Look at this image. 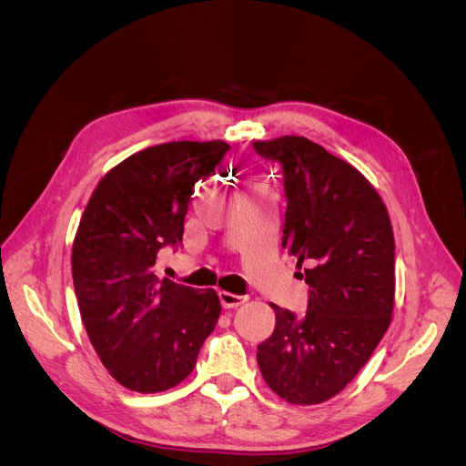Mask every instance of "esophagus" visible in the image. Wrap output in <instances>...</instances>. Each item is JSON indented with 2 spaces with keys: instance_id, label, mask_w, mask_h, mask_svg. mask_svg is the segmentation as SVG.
<instances>
[{
  "instance_id": "34e87169",
  "label": "esophagus",
  "mask_w": 466,
  "mask_h": 466,
  "mask_svg": "<svg viewBox=\"0 0 466 466\" xmlns=\"http://www.w3.org/2000/svg\"><path fill=\"white\" fill-rule=\"evenodd\" d=\"M219 301L223 309H237L247 303V295H235L229 291H219Z\"/></svg>"
}]
</instances>
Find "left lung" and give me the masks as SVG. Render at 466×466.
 <instances>
[{"label": "left lung", "instance_id": "1", "mask_svg": "<svg viewBox=\"0 0 466 466\" xmlns=\"http://www.w3.org/2000/svg\"><path fill=\"white\" fill-rule=\"evenodd\" d=\"M252 147L281 167L288 196L281 247L309 284L305 315L272 305L276 327L257 348V361L279 399L320 404L351 383L390 324V218L354 165L311 139L281 136Z\"/></svg>", "mask_w": 466, "mask_h": 466}]
</instances>
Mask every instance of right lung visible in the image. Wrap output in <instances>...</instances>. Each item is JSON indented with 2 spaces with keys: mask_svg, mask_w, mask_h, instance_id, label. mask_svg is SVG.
I'll return each mask as SVG.
<instances>
[{
  "mask_svg": "<svg viewBox=\"0 0 466 466\" xmlns=\"http://www.w3.org/2000/svg\"><path fill=\"white\" fill-rule=\"evenodd\" d=\"M229 144L168 142L137 151L98 180L72 248L81 320L108 373L136 392H163L185 380L221 305L159 279L163 247H178L194 185L216 171Z\"/></svg>",
  "mask_w": 466,
  "mask_h": 466,
  "instance_id": "add662e5",
  "label": "right lung"
}]
</instances>
